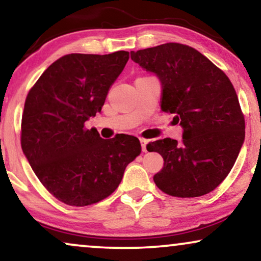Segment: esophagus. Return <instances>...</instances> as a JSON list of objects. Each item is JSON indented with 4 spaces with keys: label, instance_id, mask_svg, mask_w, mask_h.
<instances>
[{
    "label": "esophagus",
    "instance_id": "34e87169",
    "mask_svg": "<svg viewBox=\"0 0 261 261\" xmlns=\"http://www.w3.org/2000/svg\"><path fill=\"white\" fill-rule=\"evenodd\" d=\"M140 142H141L142 151L145 152V151H147V144H148V141H147V140H144V138H140Z\"/></svg>",
    "mask_w": 261,
    "mask_h": 261
}]
</instances>
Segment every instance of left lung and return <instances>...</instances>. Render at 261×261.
Instances as JSON below:
<instances>
[{"instance_id":"left-lung-1","label":"left lung","mask_w":261,"mask_h":261,"mask_svg":"<svg viewBox=\"0 0 261 261\" xmlns=\"http://www.w3.org/2000/svg\"><path fill=\"white\" fill-rule=\"evenodd\" d=\"M131 60L161 82V111L182 127L180 143L150 142L148 151L163 158L154 175L169 196L193 198L211 192L238 159L245 141V119L230 80L193 47L167 43L131 51Z\"/></svg>"}]
</instances>
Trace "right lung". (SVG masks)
<instances>
[{"mask_svg":"<svg viewBox=\"0 0 261 261\" xmlns=\"http://www.w3.org/2000/svg\"><path fill=\"white\" fill-rule=\"evenodd\" d=\"M128 61L127 51L65 55L43 72L27 95L21 147L40 182L71 206L105 199L141 154L137 137L103 140L85 127L101 111L114 81Z\"/></svg>","mask_w":261,"mask_h":261,"instance_id":"add662e5","label":"right lung"}]
</instances>
